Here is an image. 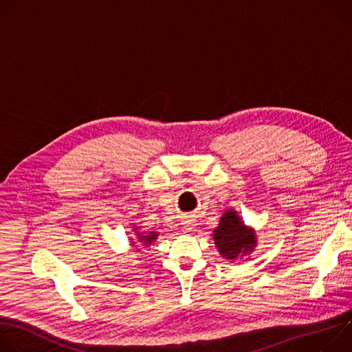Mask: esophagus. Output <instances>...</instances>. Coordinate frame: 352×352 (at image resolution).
Returning a JSON list of instances; mask_svg holds the SVG:
<instances>
[{
	"label": "esophagus",
	"instance_id": "1",
	"mask_svg": "<svg viewBox=\"0 0 352 352\" xmlns=\"http://www.w3.org/2000/svg\"><path fill=\"white\" fill-rule=\"evenodd\" d=\"M184 228H185V231L192 230V223H190V221H185V223H184Z\"/></svg>",
	"mask_w": 352,
	"mask_h": 352
}]
</instances>
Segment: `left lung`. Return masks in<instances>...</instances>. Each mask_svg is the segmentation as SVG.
<instances>
[{"instance_id":"obj_1","label":"left lung","mask_w":352,"mask_h":352,"mask_svg":"<svg viewBox=\"0 0 352 352\" xmlns=\"http://www.w3.org/2000/svg\"><path fill=\"white\" fill-rule=\"evenodd\" d=\"M213 239L219 252L226 259H235L241 254L249 252L250 249H254L256 241L254 231L248 230L232 210L224 213L213 234Z\"/></svg>"}]
</instances>
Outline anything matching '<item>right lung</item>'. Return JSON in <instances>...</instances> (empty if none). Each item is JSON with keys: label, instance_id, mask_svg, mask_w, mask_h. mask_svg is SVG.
<instances>
[{"label": "right lung", "instance_id": "add662e5", "mask_svg": "<svg viewBox=\"0 0 352 352\" xmlns=\"http://www.w3.org/2000/svg\"><path fill=\"white\" fill-rule=\"evenodd\" d=\"M136 230H138V228H136ZM156 238H157V234H155V232H152L150 235H146V236H140V239H143L144 245H152V242H153Z\"/></svg>", "mask_w": 352, "mask_h": 352}]
</instances>
